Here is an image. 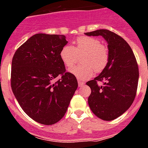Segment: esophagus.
<instances>
[{
  "instance_id": "obj_1",
  "label": "esophagus",
  "mask_w": 148,
  "mask_h": 148,
  "mask_svg": "<svg viewBox=\"0 0 148 148\" xmlns=\"http://www.w3.org/2000/svg\"><path fill=\"white\" fill-rule=\"evenodd\" d=\"M78 84H79V87H82V86H83V85H84V84H85V83L83 82L80 81V80H79V81H78Z\"/></svg>"
}]
</instances>
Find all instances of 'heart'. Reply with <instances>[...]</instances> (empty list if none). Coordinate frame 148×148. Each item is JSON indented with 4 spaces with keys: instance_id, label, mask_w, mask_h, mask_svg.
<instances>
[{
    "instance_id": "obj_1",
    "label": "heart",
    "mask_w": 148,
    "mask_h": 148,
    "mask_svg": "<svg viewBox=\"0 0 148 148\" xmlns=\"http://www.w3.org/2000/svg\"><path fill=\"white\" fill-rule=\"evenodd\" d=\"M85 54L82 63L85 65L76 66L69 72L77 79L87 80L94 73L103 71L109 61V52L107 47L101 45L100 40L95 38L81 37L77 38L74 47L67 45L61 49L60 57L66 67L73 66L79 55Z\"/></svg>"
}]
</instances>
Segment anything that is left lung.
Returning <instances> with one entry per match:
<instances>
[{
  "instance_id": "left-lung-1",
  "label": "left lung",
  "mask_w": 148,
  "mask_h": 148,
  "mask_svg": "<svg viewBox=\"0 0 148 148\" xmlns=\"http://www.w3.org/2000/svg\"><path fill=\"white\" fill-rule=\"evenodd\" d=\"M85 35L102 36L108 45L107 66L86 85L91 89L88 102L94 114L103 120H113L125 113L134 101L139 78L137 61L129 44L114 32L99 29ZM97 81H103V85L98 86Z\"/></svg>"
}]
</instances>
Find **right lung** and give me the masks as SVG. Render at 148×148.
<instances>
[{"label": "right lung", "instance_id": "1", "mask_svg": "<svg viewBox=\"0 0 148 148\" xmlns=\"http://www.w3.org/2000/svg\"><path fill=\"white\" fill-rule=\"evenodd\" d=\"M67 43L65 35L35 34L12 60L14 96L24 112L43 125H53L64 116L78 88L76 78L66 72L60 57ZM57 77L61 79L54 83Z\"/></svg>", "mask_w": 148, "mask_h": 148}]
</instances>
